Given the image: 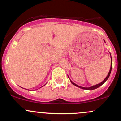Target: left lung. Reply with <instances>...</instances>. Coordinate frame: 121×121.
<instances>
[{"label":"left lung","mask_w":121,"mask_h":121,"mask_svg":"<svg viewBox=\"0 0 121 121\" xmlns=\"http://www.w3.org/2000/svg\"><path fill=\"white\" fill-rule=\"evenodd\" d=\"M110 56H111V55H110ZM111 60H112V57H111ZM112 64H111L110 69V70H109V73H108V76H107V77H106V78H105V80H104V81L102 82L99 83V84H97V85H95L93 86H91V87H84L80 86H78V85H77L75 84L73 82H72V81H71V82H72V84H73V85H74L76 86H77V87H80V88L82 89H86V90H93V89H95L98 88V87L102 85V84H104V83H105V82L107 80H108V78H109V77L110 76V73H111V71H112Z\"/></svg>","instance_id":"1"}]
</instances>
